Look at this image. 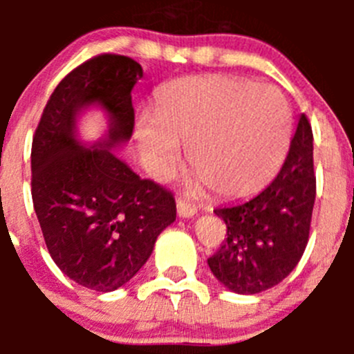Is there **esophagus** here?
<instances>
[{
    "label": "esophagus",
    "instance_id": "esophagus-1",
    "mask_svg": "<svg viewBox=\"0 0 354 354\" xmlns=\"http://www.w3.org/2000/svg\"><path fill=\"white\" fill-rule=\"evenodd\" d=\"M178 207V216L183 217V219H188V217H194L195 214H197V207L194 205V203L187 202V200H178L176 203Z\"/></svg>",
    "mask_w": 354,
    "mask_h": 354
}]
</instances>
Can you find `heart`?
Here are the masks:
<instances>
[{"label": "heart", "instance_id": "obj_1", "mask_svg": "<svg viewBox=\"0 0 354 354\" xmlns=\"http://www.w3.org/2000/svg\"><path fill=\"white\" fill-rule=\"evenodd\" d=\"M291 133V108L277 88L224 75L160 85L154 118H140L135 128L152 176H171L180 164L178 144H187L198 181L221 197L266 187L286 159Z\"/></svg>", "mask_w": 354, "mask_h": 354}]
</instances>
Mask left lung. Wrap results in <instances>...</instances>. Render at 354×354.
<instances>
[{
  "mask_svg": "<svg viewBox=\"0 0 354 354\" xmlns=\"http://www.w3.org/2000/svg\"><path fill=\"white\" fill-rule=\"evenodd\" d=\"M315 194L313 133L301 114L276 180L250 200L214 210L227 227L207 260L217 281L238 295H255L288 277L308 243Z\"/></svg>",
  "mask_w": 354,
  "mask_h": 354,
  "instance_id": "8db88e82",
  "label": "left lung"
}]
</instances>
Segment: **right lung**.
<instances>
[{"mask_svg": "<svg viewBox=\"0 0 354 354\" xmlns=\"http://www.w3.org/2000/svg\"><path fill=\"white\" fill-rule=\"evenodd\" d=\"M142 75L128 56L82 63L55 88L32 140V202L46 246L65 276L99 292L127 284L176 219L173 194L113 154L133 133L131 88ZM88 105H101L110 121L94 146L76 135Z\"/></svg>", "mask_w": 354, "mask_h": 354, "instance_id": "right-lung-1", "label": "right lung"}]
</instances>
